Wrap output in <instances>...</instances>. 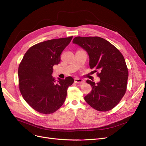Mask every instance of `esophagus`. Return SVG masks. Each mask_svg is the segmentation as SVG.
<instances>
[{
  "instance_id": "1",
  "label": "esophagus",
  "mask_w": 146,
  "mask_h": 146,
  "mask_svg": "<svg viewBox=\"0 0 146 146\" xmlns=\"http://www.w3.org/2000/svg\"><path fill=\"white\" fill-rule=\"evenodd\" d=\"M74 82L76 83H81V84H83V83H85V81L82 79H80V78H75L74 79Z\"/></svg>"
}]
</instances>
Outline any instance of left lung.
<instances>
[{"label":"left lung","mask_w":146,"mask_h":146,"mask_svg":"<svg viewBox=\"0 0 146 146\" xmlns=\"http://www.w3.org/2000/svg\"><path fill=\"white\" fill-rule=\"evenodd\" d=\"M73 43L88 52L90 68L100 72L97 74L101 79L99 82L86 80L92 89L85 97V101L99 111L112 110L127 89L128 71L123 56L112 44L99 36H77Z\"/></svg>","instance_id":"obj_1"}]
</instances>
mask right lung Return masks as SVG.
<instances>
[{
    "mask_svg": "<svg viewBox=\"0 0 146 146\" xmlns=\"http://www.w3.org/2000/svg\"><path fill=\"white\" fill-rule=\"evenodd\" d=\"M72 38L50 40L32 46L19 66L21 94L27 103L38 112L52 113L65 101L67 89L74 82L73 78H58L56 82L51 74L53 66L60 63L61 54Z\"/></svg>",
    "mask_w": 146,
    "mask_h": 146,
    "instance_id": "1",
    "label": "right lung"
}]
</instances>
